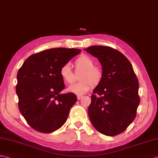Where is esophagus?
Instances as JSON below:
<instances>
[{
    "label": "esophagus",
    "mask_w": 158,
    "mask_h": 158,
    "mask_svg": "<svg viewBox=\"0 0 158 158\" xmlns=\"http://www.w3.org/2000/svg\"><path fill=\"white\" fill-rule=\"evenodd\" d=\"M82 98H83V96H80V95H78V96H77V99H78L79 100H81V99Z\"/></svg>",
    "instance_id": "1"
}]
</instances>
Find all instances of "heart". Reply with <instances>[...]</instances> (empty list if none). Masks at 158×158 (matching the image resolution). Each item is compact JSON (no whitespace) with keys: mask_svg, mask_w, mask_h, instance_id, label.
Segmentation results:
<instances>
[{"mask_svg":"<svg viewBox=\"0 0 158 158\" xmlns=\"http://www.w3.org/2000/svg\"><path fill=\"white\" fill-rule=\"evenodd\" d=\"M77 70L83 71L81 73L79 82L73 83L68 87V91L78 95H82L87 92L92 86L101 81L102 71L101 69L94 67V60L86 55L79 57L75 62ZM59 74L62 79L66 83H71L74 81V74L71 71L69 63L64 64L60 69Z\"/></svg>","mask_w":158,"mask_h":158,"instance_id":"heart-1","label":"heart"}]
</instances>
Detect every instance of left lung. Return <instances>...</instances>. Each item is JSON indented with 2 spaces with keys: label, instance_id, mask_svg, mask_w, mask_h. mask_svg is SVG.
<instances>
[{
  "label": "left lung",
  "instance_id": "8db88e82",
  "mask_svg": "<svg viewBox=\"0 0 158 158\" xmlns=\"http://www.w3.org/2000/svg\"><path fill=\"white\" fill-rule=\"evenodd\" d=\"M98 58L102 79L93 91L88 115L98 132L107 136L123 133L133 122L140 102L139 81L127 58L108 46L85 49Z\"/></svg>",
  "mask_w": 158,
  "mask_h": 158
}]
</instances>
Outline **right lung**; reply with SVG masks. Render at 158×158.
Instances as JSON below:
<instances>
[{
  "label": "right lung",
  "mask_w": 158,
  "mask_h": 158,
  "mask_svg": "<svg viewBox=\"0 0 158 158\" xmlns=\"http://www.w3.org/2000/svg\"><path fill=\"white\" fill-rule=\"evenodd\" d=\"M81 50L57 48L31 55L17 75L16 93L21 114L32 129L50 133L67 121L77 102L73 93L60 94L64 83L60 69Z\"/></svg>",
  "instance_id": "add662e5"
}]
</instances>
